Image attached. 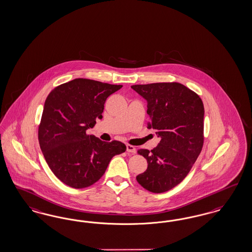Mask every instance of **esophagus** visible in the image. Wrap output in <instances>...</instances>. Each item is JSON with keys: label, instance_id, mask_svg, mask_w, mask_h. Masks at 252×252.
<instances>
[{"label": "esophagus", "instance_id": "34e87169", "mask_svg": "<svg viewBox=\"0 0 252 252\" xmlns=\"http://www.w3.org/2000/svg\"><path fill=\"white\" fill-rule=\"evenodd\" d=\"M126 151L128 153H132V154H135L136 153V148L134 146H132L130 144H126Z\"/></svg>", "mask_w": 252, "mask_h": 252}]
</instances>
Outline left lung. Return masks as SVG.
Returning <instances> with one entry per match:
<instances>
[{
	"label": "left lung",
	"instance_id": "1",
	"mask_svg": "<svg viewBox=\"0 0 252 252\" xmlns=\"http://www.w3.org/2000/svg\"><path fill=\"white\" fill-rule=\"evenodd\" d=\"M147 101L148 127L161 140L152 151L139 150L147 159L138 183L152 192H164L182 183L201 153L204 142V105L199 95L179 83L135 85Z\"/></svg>",
	"mask_w": 252,
	"mask_h": 252
}]
</instances>
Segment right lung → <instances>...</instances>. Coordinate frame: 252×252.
<instances>
[{
    "mask_svg": "<svg viewBox=\"0 0 252 252\" xmlns=\"http://www.w3.org/2000/svg\"><path fill=\"white\" fill-rule=\"evenodd\" d=\"M122 87L77 78L47 95L39 143L53 173L69 187L80 189L96 183L112 158L126 151L121 141L105 142L87 132L97 118L102 119L107 97Z\"/></svg>",
    "mask_w": 252,
    "mask_h": 252,
    "instance_id": "add662e5",
    "label": "right lung"
}]
</instances>
